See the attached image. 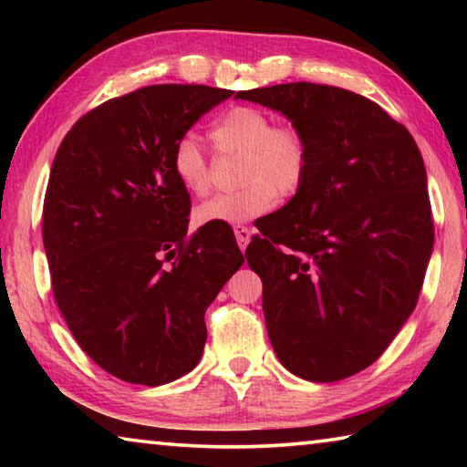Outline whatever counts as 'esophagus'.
Instances as JSON below:
<instances>
[{
    "label": "esophagus",
    "mask_w": 467,
    "mask_h": 467,
    "mask_svg": "<svg viewBox=\"0 0 467 467\" xmlns=\"http://www.w3.org/2000/svg\"><path fill=\"white\" fill-rule=\"evenodd\" d=\"M251 234H253V231L249 226H234V236H236V243H239L241 251L247 249V244L251 241Z\"/></svg>",
    "instance_id": "obj_1"
}]
</instances>
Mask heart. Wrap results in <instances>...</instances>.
Segmentation results:
<instances>
[{"instance_id": "obj_1", "label": "heart", "mask_w": 467, "mask_h": 467, "mask_svg": "<svg viewBox=\"0 0 467 467\" xmlns=\"http://www.w3.org/2000/svg\"><path fill=\"white\" fill-rule=\"evenodd\" d=\"M210 138L218 152L241 154L231 193L214 195L193 212L195 223L244 224L274 210L275 200L295 195L309 171V141L295 125H274L270 113L257 107H233L212 125ZM172 172L192 195L210 192L208 158L193 138H181L172 148Z\"/></svg>"}]
</instances>
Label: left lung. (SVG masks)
<instances>
[{
    "instance_id": "left-lung-1",
    "label": "left lung",
    "mask_w": 467,
    "mask_h": 467,
    "mask_svg": "<svg viewBox=\"0 0 467 467\" xmlns=\"http://www.w3.org/2000/svg\"><path fill=\"white\" fill-rule=\"evenodd\" d=\"M234 99L278 110L309 141L303 185L244 253L275 357L306 381L357 375L398 336L424 282L434 228L420 150L377 102L336 86Z\"/></svg>"
}]
</instances>
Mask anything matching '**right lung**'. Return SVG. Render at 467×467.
Listing matches in <instances>:
<instances>
[{
    "instance_id": "obj_1",
    "label": "right lung",
    "mask_w": 467,
    "mask_h": 467,
    "mask_svg": "<svg viewBox=\"0 0 467 467\" xmlns=\"http://www.w3.org/2000/svg\"><path fill=\"white\" fill-rule=\"evenodd\" d=\"M231 97L146 86L80 117L55 154L43 208L55 303L82 350L121 381L187 375L208 337L205 309L244 262L226 224L187 234L192 200L172 172L177 141Z\"/></svg>"
}]
</instances>
